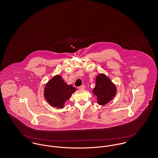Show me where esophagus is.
<instances>
[{"instance_id": "34e87169", "label": "esophagus", "mask_w": 158, "mask_h": 158, "mask_svg": "<svg viewBox=\"0 0 158 158\" xmlns=\"http://www.w3.org/2000/svg\"><path fill=\"white\" fill-rule=\"evenodd\" d=\"M85 85H81V86H79V87H78V88L79 89H84L85 88Z\"/></svg>"}]
</instances>
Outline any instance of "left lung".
I'll use <instances>...</instances> for the list:
<instances>
[{"mask_svg": "<svg viewBox=\"0 0 158 158\" xmlns=\"http://www.w3.org/2000/svg\"><path fill=\"white\" fill-rule=\"evenodd\" d=\"M97 96L99 104L105 105L115 96L116 89L115 85L105 74H101L96 79V86L93 90Z\"/></svg>", "mask_w": 158, "mask_h": 158, "instance_id": "left-lung-1", "label": "left lung"}]
</instances>
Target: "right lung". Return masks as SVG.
I'll return each instance as SVG.
<instances>
[{
    "instance_id": "right-lung-1",
    "label": "right lung",
    "mask_w": 158,
    "mask_h": 158,
    "mask_svg": "<svg viewBox=\"0 0 158 158\" xmlns=\"http://www.w3.org/2000/svg\"><path fill=\"white\" fill-rule=\"evenodd\" d=\"M76 91L72 85H68L60 76H56L47 84L44 95L51 105L60 108H64L65 101L69 99L71 94Z\"/></svg>"
}]
</instances>
